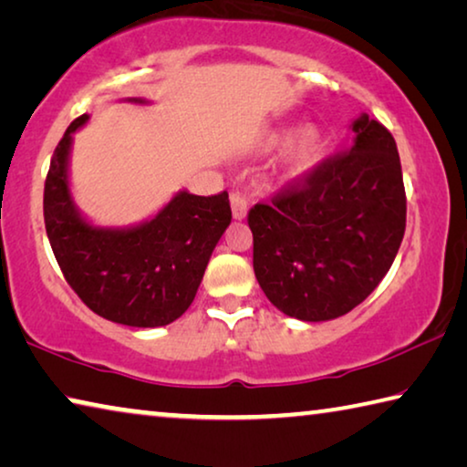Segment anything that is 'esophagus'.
<instances>
[{"mask_svg":"<svg viewBox=\"0 0 467 467\" xmlns=\"http://www.w3.org/2000/svg\"><path fill=\"white\" fill-rule=\"evenodd\" d=\"M229 202H232L234 219H244V217H246L248 201H246V196L240 192V190H232V194H229Z\"/></svg>","mask_w":467,"mask_h":467,"instance_id":"1","label":"esophagus"}]
</instances>
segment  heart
I'll return each instance as SVG.
<instances>
[{"mask_svg":"<svg viewBox=\"0 0 467 467\" xmlns=\"http://www.w3.org/2000/svg\"><path fill=\"white\" fill-rule=\"evenodd\" d=\"M285 140V134H273L269 139V147H279ZM320 150H323V136L315 126L302 128L285 149V167L289 173H302L317 161Z\"/></svg>","mask_w":467,"mask_h":467,"instance_id":"1","label":"heart"}]
</instances>
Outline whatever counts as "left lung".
I'll return each mask as SVG.
<instances>
[{
  "label": "left lung",
  "mask_w": 467,
  "mask_h": 467,
  "mask_svg": "<svg viewBox=\"0 0 467 467\" xmlns=\"http://www.w3.org/2000/svg\"><path fill=\"white\" fill-rule=\"evenodd\" d=\"M356 142L248 211L258 285L287 317L318 323L362 304L406 234V188L391 132L354 121Z\"/></svg>",
  "instance_id": "8db88e82"
}]
</instances>
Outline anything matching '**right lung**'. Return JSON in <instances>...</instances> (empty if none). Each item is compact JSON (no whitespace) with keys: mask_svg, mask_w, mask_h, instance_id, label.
Here are the masks:
<instances>
[{"mask_svg":"<svg viewBox=\"0 0 467 467\" xmlns=\"http://www.w3.org/2000/svg\"><path fill=\"white\" fill-rule=\"evenodd\" d=\"M53 150L45 180V229L61 273L95 315L128 327H163L192 304L213 248L232 221L229 196L180 192L155 219L134 229H97L76 213L67 190L72 132Z\"/></svg>","mask_w":467,"mask_h":467,"instance_id":"add662e5","label":"right lung"}]
</instances>
